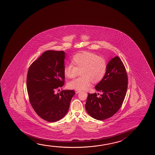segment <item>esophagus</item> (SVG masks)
I'll use <instances>...</instances> for the list:
<instances>
[{
	"label": "esophagus",
	"mask_w": 155,
	"mask_h": 155,
	"mask_svg": "<svg viewBox=\"0 0 155 155\" xmlns=\"http://www.w3.org/2000/svg\"><path fill=\"white\" fill-rule=\"evenodd\" d=\"M80 92H81V91H79V90H75V92H76V94H77V93H79Z\"/></svg>",
	"instance_id": "34e87169"
}]
</instances>
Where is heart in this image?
I'll return each instance as SVG.
<instances>
[{
    "label": "heart",
    "instance_id": "obj_1",
    "mask_svg": "<svg viewBox=\"0 0 155 155\" xmlns=\"http://www.w3.org/2000/svg\"><path fill=\"white\" fill-rule=\"evenodd\" d=\"M72 64L65 65L64 74L68 78H73L80 71L81 76L68 83V87L74 90H85L90 86L91 82L100 81L107 70L106 60L93 52L84 51L74 56Z\"/></svg>",
    "mask_w": 155,
    "mask_h": 155
}]
</instances>
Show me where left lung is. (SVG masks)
<instances>
[{
	"label": "left lung",
	"instance_id": "1",
	"mask_svg": "<svg viewBox=\"0 0 155 155\" xmlns=\"http://www.w3.org/2000/svg\"><path fill=\"white\" fill-rule=\"evenodd\" d=\"M127 87L128 77L124 63L118 56L112 58L107 64L105 76L95 86L102 94L98 97L96 93H88L86 112L98 120L112 117L121 107Z\"/></svg>",
	"mask_w": 155,
	"mask_h": 155
}]
</instances>
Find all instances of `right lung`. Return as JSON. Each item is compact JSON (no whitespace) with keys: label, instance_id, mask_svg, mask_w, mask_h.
Masks as SVG:
<instances>
[{"label":"right lung","instance_id":"right-lung-1","mask_svg":"<svg viewBox=\"0 0 155 155\" xmlns=\"http://www.w3.org/2000/svg\"><path fill=\"white\" fill-rule=\"evenodd\" d=\"M65 54L63 51L48 50L31 65L27 76L29 101L35 112L47 121L62 119L68 112L74 90L55 93L64 84Z\"/></svg>","mask_w":155,"mask_h":155}]
</instances>
